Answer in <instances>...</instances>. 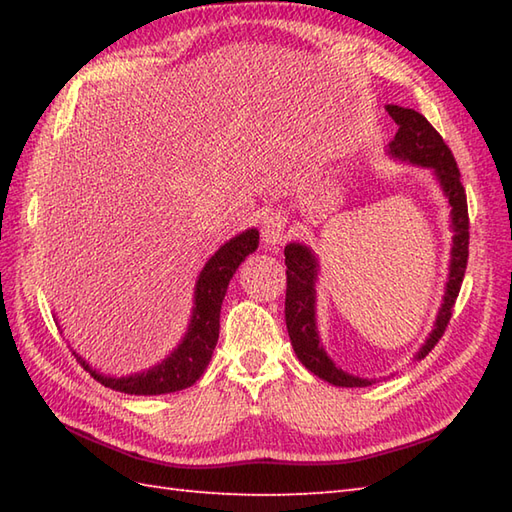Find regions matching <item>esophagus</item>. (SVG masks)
<instances>
[{
  "label": "esophagus",
  "instance_id": "obj_1",
  "mask_svg": "<svg viewBox=\"0 0 512 512\" xmlns=\"http://www.w3.org/2000/svg\"><path fill=\"white\" fill-rule=\"evenodd\" d=\"M288 237L286 233V217L281 213H270L264 217L262 224V239L266 246H277Z\"/></svg>",
  "mask_w": 512,
  "mask_h": 512
}]
</instances>
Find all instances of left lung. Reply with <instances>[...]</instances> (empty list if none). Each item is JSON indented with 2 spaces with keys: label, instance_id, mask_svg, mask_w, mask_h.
Listing matches in <instances>:
<instances>
[{
  "label": "left lung",
  "instance_id": "obj_1",
  "mask_svg": "<svg viewBox=\"0 0 512 512\" xmlns=\"http://www.w3.org/2000/svg\"><path fill=\"white\" fill-rule=\"evenodd\" d=\"M385 110L394 118L398 132L394 140L387 145V154L396 160L411 162L424 169H431L436 176L444 198L451 209V259H449V277L444 297L440 303L436 323L416 352V361L427 356L440 336L447 330L455 299L460 295L466 259H469V209H466V193L460 182V169L455 162L451 149L444 143L442 136L433 129V125L418 114L416 110H407L400 105H387ZM286 255V275H288V290H286V325L290 334V343L295 347L299 361L306 365L314 376L336 387H367L374 383V378H361L354 374L343 372L341 367L323 350L321 336L317 330V279H319V259L314 250L306 244L290 242L284 248Z\"/></svg>",
  "mask_w": 512,
  "mask_h": 512
}]
</instances>
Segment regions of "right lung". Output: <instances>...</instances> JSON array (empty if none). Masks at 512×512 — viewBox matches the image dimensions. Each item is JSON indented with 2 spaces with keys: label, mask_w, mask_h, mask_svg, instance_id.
<instances>
[{
  "label": "right lung",
  "mask_w": 512,
  "mask_h": 512,
  "mask_svg": "<svg viewBox=\"0 0 512 512\" xmlns=\"http://www.w3.org/2000/svg\"><path fill=\"white\" fill-rule=\"evenodd\" d=\"M257 246L259 231L257 228H248V231L228 239L224 246L215 250V255L204 264L198 281H195L189 328L184 332L176 350L167 358H162L158 365L129 376H105L92 369L83 356L74 352L76 361L88 369L101 385L123 391V394L158 396L191 387L204 374L217 345V336H220V310L228 281L233 279L239 264L250 253H255Z\"/></svg>",
  "instance_id": "right-lung-1"
}]
</instances>
